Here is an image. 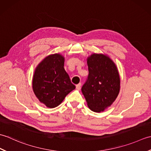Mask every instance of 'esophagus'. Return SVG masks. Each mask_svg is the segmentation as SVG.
I'll return each instance as SVG.
<instances>
[{
  "label": "esophagus",
  "instance_id": "esophagus-1",
  "mask_svg": "<svg viewBox=\"0 0 151 151\" xmlns=\"http://www.w3.org/2000/svg\"><path fill=\"white\" fill-rule=\"evenodd\" d=\"M81 88V83H79L78 84L76 85V89H77V90H80Z\"/></svg>",
  "mask_w": 151,
  "mask_h": 151
}]
</instances>
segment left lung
<instances>
[{
    "instance_id": "8db88e82",
    "label": "left lung",
    "mask_w": 151,
    "mask_h": 151,
    "mask_svg": "<svg viewBox=\"0 0 151 151\" xmlns=\"http://www.w3.org/2000/svg\"><path fill=\"white\" fill-rule=\"evenodd\" d=\"M89 75L82 92L91 110L101 112L111 105L120 90L116 65L108 56L93 54L87 59Z\"/></svg>"
}]
</instances>
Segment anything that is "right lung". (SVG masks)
Masks as SVG:
<instances>
[{
	"mask_svg": "<svg viewBox=\"0 0 151 151\" xmlns=\"http://www.w3.org/2000/svg\"><path fill=\"white\" fill-rule=\"evenodd\" d=\"M64 60L60 54H51L41 61L34 71V93L48 108L58 106L66 95L75 89L64 69Z\"/></svg>",
	"mask_w": 151,
	"mask_h": 151,
	"instance_id": "right-lung-1",
	"label": "right lung"
}]
</instances>
